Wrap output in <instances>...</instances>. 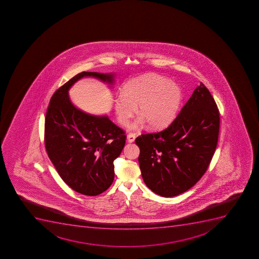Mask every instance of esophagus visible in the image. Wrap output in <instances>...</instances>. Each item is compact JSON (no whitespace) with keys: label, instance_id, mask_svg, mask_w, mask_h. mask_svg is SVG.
<instances>
[{"label":"esophagus","instance_id":"1","mask_svg":"<svg viewBox=\"0 0 259 259\" xmlns=\"http://www.w3.org/2000/svg\"><path fill=\"white\" fill-rule=\"evenodd\" d=\"M135 140V135H133V134H130V135H128V136H127V141H128V143H133Z\"/></svg>","mask_w":259,"mask_h":259}]
</instances>
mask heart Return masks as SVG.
<instances>
[{"mask_svg":"<svg viewBox=\"0 0 259 259\" xmlns=\"http://www.w3.org/2000/svg\"><path fill=\"white\" fill-rule=\"evenodd\" d=\"M182 101L181 88L166 77L145 74L128 81L114 101L115 114L122 125L128 124L137 110L142 115L131 130H137L147 121L153 128L171 124L178 115Z\"/></svg>","mask_w":259,"mask_h":259,"instance_id":"obj_1","label":"heart"}]
</instances>
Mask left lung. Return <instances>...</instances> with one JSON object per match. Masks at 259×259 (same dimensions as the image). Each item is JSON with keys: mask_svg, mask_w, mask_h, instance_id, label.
<instances>
[{"mask_svg": "<svg viewBox=\"0 0 259 259\" xmlns=\"http://www.w3.org/2000/svg\"><path fill=\"white\" fill-rule=\"evenodd\" d=\"M219 131L218 107L200 82L167 128L135 140L147 187L163 197L178 196L193 187L213 158Z\"/></svg>", "mask_w": 259, "mask_h": 259, "instance_id": "8db88e82", "label": "left lung"}]
</instances>
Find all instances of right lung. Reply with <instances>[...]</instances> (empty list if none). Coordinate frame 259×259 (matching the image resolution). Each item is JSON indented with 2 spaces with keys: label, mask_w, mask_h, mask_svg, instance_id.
<instances>
[{
  "label": "right lung",
  "mask_w": 259,
  "mask_h": 259,
  "mask_svg": "<svg viewBox=\"0 0 259 259\" xmlns=\"http://www.w3.org/2000/svg\"><path fill=\"white\" fill-rule=\"evenodd\" d=\"M84 77L114 83L115 73L82 72L54 93L45 117L48 156L68 187L85 196H97L112 184L114 160L125 144L124 131L107 115H94L77 108L68 91Z\"/></svg>",
  "instance_id": "right-lung-1"
}]
</instances>
